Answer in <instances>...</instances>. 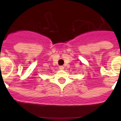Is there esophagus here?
<instances>
[{
	"instance_id": "34e87169",
	"label": "esophagus",
	"mask_w": 121,
	"mask_h": 121,
	"mask_svg": "<svg viewBox=\"0 0 121 121\" xmlns=\"http://www.w3.org/2000/svg\"><path fill=\"white\" fill-rule=\"evenodd\" d=\"M59 69H60V70H64V66H62V65L59 66Z\"/></svg>"
}]
</instances>
